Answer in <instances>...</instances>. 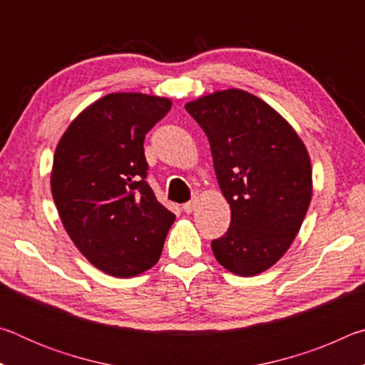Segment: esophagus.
<instances>
[{"label":"esophagus","instance_id":"34e87169","mask_svg":"<svg viewBox=\"0 0 365 365\" xmlns=\"http://www.w3.org/2000/svg\"><path fill=\"white\" fill-rule=\"evenodd\" d=\"M196 206H197V200L195 197V200H191V201H188V202H185V205H183V211L187 212V214H190V212H193V211H195Z\"/></svg>","mask_w":365,"mask_h":365}]
</instances>
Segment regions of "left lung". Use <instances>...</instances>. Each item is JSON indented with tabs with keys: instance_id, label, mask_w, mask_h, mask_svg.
Segmentation results:
<instances>
[{
	"instance_id": "8db88e82",
	"label": "left lung",
	"mask_w": 365,
	"mask_h": 365,
	"mask_svg": "<svg viewBox=\"0 0 365 365\" xmlns=\"http://www.w3.org/2000/svg\"><path fill=\"white\" fill-rule=\"evenodd\" d=\"M211 145L232 220L211 243L220 265L255 277L285 255L312 197L309 153L294 128L245 90L228 88L185 104Z\"/></svg>"
}]
</instances>
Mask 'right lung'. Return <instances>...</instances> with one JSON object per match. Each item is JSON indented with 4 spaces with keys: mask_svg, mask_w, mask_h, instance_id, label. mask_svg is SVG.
Masks as SVG:
<instances>
[{
    "mask_svg": "<svg viewBox=\"0 0 365 365\" xmlns=\"http://www.w3.org/2000/svg\"><path fill=\"white\" fill-rule=\"evenodd\" d=\"M172 101L109 93L71 122L54 151L51 193L73 245L106 274L128 279L159 261L175 215L146 182L145 135Z\"/></svg>",
    "mask_w": 365,
    "mask_h": 365,
    "instance_id": "add662e5",
    "label": "right lung"
}]
</instances>
